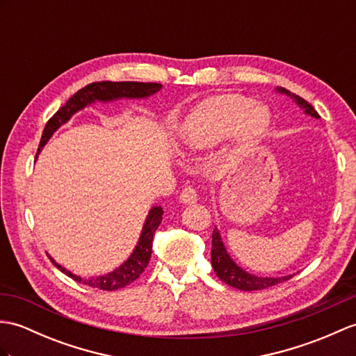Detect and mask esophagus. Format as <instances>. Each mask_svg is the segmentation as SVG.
Masks as SVG:
<instances>
[{
	"label": "esophagus",
	"instance_id": "esophagus-1",
	"mask_svg": "<svg viewBox=\"0 0 356 356\" xmlns=\"http://www.w3.org/2000/svg\"><path fill=\"white\" fill-rule=\"evenodd\" d=\"M180 202L184 203V204H193V203H195L197 202V194L194 191V188H191V186L185 188L184 191H181V194H180Z\"/></svg>",
	"mask_w": 356,
	"mask_h": 356
}]
</instances>
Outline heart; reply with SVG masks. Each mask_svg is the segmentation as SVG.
Masks as SVG:
<instances>
[{
	"label": "heart",
	"mask_w": 356,
	"mask_h": 356,
	"mask_svg": "<svg viewBox=\"0 0 356 356\" xmlns=\"http://www.w3.org/2000/svg\"><path fill=\"white\" fill-rule=\"evenodd\" d=\"M270 126L268 111L252 98L239 94H222L203 102L186 118L180 136L185 154L208 152L229 136L249 145L264 136Z\"/></svg>",
	"instance_id": "obj_1"
}]
</instances>
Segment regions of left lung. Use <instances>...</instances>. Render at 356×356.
<instances>
[{"label": "left lung", "mask_w": 356, "mask_h": 356, "mask_svg": "<svg viewBox=\"0 0 356 356\" xmlns=\"http://www.w3.org/2000/svg\"><path fill=\"white\" fill-rule=\"evenodd\" d=\"M275 90L277 94H282L288 98H291V100L305 112V115H308V117L316 118V120L320 118V115L317 113V111L314 109V107L307 100H303L302 97L296 95V94L290 92L288 89L280 88V86H277ZM211 262H212L213 271H216V275L222 280V282H226L227 285L238 288V290H243V291L264 290V288H268V286H273V285H277L280 282H285V280L291 279L294 276V273H293V275L276 276V277L258 276V275H253V273L245 271L243 267H239L238 264L232 259V256L229 254L225 243H222L220 230L217 227L213 229V234H212Z\"/></svg>", "instance_id": "obj_1"}]
</instances>
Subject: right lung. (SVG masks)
<instances>
[{"label":"right lung","instance_id":"add662e5","mask_svg":"<svg viewBox=\"0 0 356 356\" xmlns=\"http://www.w3.org/2000/svg\"><path fill=\"white\" fill-rule=\"evenodd\" d=\"M161 89H162L161 83H140V81H97V83H90L85 88H81L45 124L42 138H40L38 154L42 152V148L47 145L48 140L51 139L54 131L57 129H60L63 124L68 122L72 118V115L83 111L85 107L94 104L97 102L112 103V102L122 100V98H126V100H145V98L158 94ZM162 216H163V211L161 206H154V208L148 211V216L144 221L143 230H140V235L134 252L130 253L129 258L124 261L120 267L106 273V275L83 279L77 275H74L72 271L66 270L63 266H60V264H57L49 254L48 256L57 268H59L62 273H65L68 277L77 280V282H83L85 285H89L92 288H100V290H104V291L118 290V288H124L126 285L134 282V280H136L147 268L148 261H150V256H152L153 236L161 225Z\"/></svg>","mask_w":356,"mask_h":356}]
</instances>
